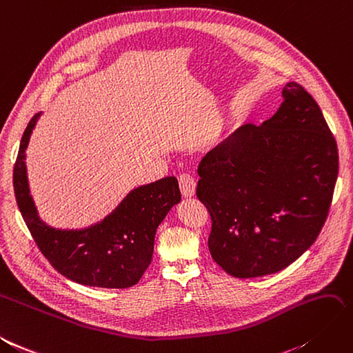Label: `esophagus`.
I'll return each instance as SVG.
<instances>
[{
	"label": "esophagus",
	"instance_id": "obj_1",
	"mask_svg": "<svg viewBox=\"0 0 353 353\" xmlns=\"http://www.w3.org/2000/svg\"><path fill=\"white\" fill-rule=\"evenodd\" d=\"M179 181V188L181 193H183L184 197H192L196 193V181L190 174H181L178 176Z\"/></svg>",
	"mask_w": 353,
	"mask_h": 353
}]
</instances>
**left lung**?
Here are the masks:
<instances>
[{"instance_id": "left-lung-1", "label": "left lung", "mask_w": 353, "mask_h": 353, "mask_svg": "<svg viewBox=\"0 0 353 353\" xmlns=\"http://www.w3.org/2000/svg\"><path fill=\"white\" fill-rule=\"evenodd\" d=\"M282 97L272 119L234 130L197 169L209 252L234 278L276 273L306 252L334 193L337 144L319 105L295 81Z\"/></svg>"}]
</instances>
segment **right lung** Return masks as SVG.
<instances>
[{
    "mask_svg": "<svg viewBox=\"0 0 353 353\" xmlns=\"http://www.w3.org/2000/svg\"><path fill=\"white\" fill-rule=\"evenodd\" d=\"M41 112L28 123L13 172L16 202L37 246L65 278L88 287L129 288L153 259L154 236L170 208L181 202L178 179L165 176L133 188L102 221L80 230L47 225L38 216L26 176V148Z\"/></svg>",
    "mask_w": 353,
    "mask_h": 353,
    "instance_id": "add662e5",
    "label": "right lung"
}]
</instances>
